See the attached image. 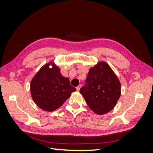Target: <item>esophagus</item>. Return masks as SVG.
<instances>
[{"instance_id": "esophagus-1", "label": "esophagus", "mask_w": 153, "mask_h": 153, "mask_svg": "<svg viewBox=\"0 0 153 153\" xmlns=\"http://www.w3.org/2000/svg\"><path fill=\"white\" fill-rule=\"evenodd\" d=\"M80 87H81V85H79L78 86H77L76 87V90L78 91L80 90Z\"/></svg>"}]
</instances>
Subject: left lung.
Segmentation results:
<instances>
[{
    "label": "left lung",
    "mask_w": 153,
    "mask_h": 153,
    "mask_svg": "<svg viewBox=\"0 0 153 153\" xmlns=\"http://www.w3.org/2000/svg\"><path fill=\"white\" fill-rule=\"evenodd\" d=\"M80 92L89 107L102 115L112 110L121 96V83L105 62H99L89 69Z\"/></svg>",
    "instance_id": "1"
}]
</instances>
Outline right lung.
<instances>
[{
  "label": "right lung",
  "mask_w": 153,
  "mask_h": 153,
  "mask_svg": "<svg viewBox=\"0 0 153 153\" xmlns=\"http://www.w3.org/2000/svg\"><path fill=\"white\" fill-rule=\"evenodd\" d=\"M52 66L50 68L49 66ZM30 93L34 103L40 108L52 112L62 106L76 91L69 78L64 77L53 62L45 64L30 82Z\"/></svg>",
  "instance_id": "obj_1"
}]
</instances>
